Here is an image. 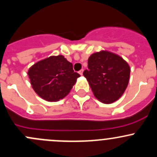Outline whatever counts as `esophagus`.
Instances as JSON below:
<instances>
[{
	"label": "esophagus",
	"instance_id": "obj_1",
	"mask_svg": "<svg viewBox=\"0 0 157 157\" xmlns=\"http://www.w3.org/2000/svg\"><path fill=\"white\" fill-rule=\"evenodd\" d=\"M83 70H80V71H79V74H80V75H83Z\"/></svg>",
	"mask_w": 157,
	"mask_h": 157
}]
</instances>
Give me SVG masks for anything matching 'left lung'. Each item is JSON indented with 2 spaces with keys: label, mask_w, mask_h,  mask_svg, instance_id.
Instances as JSON below:
<instances>
[{
  "label": "left lung",
  "mask_w": 157,
  "mask_h": 157,
  "mask_svg": "<svg viewBox=\"0 0 157 157\" xmlns=\"http://www.w3.org/2000/svg\"><path fill=\"white\" fill-rule=\"evenodd\" d=\"M130 72L129 65L121 57L109 51H100L90 55L88 70L83 71V76L95 97L102 103L111 104L125 91Z\"/></svg>",
  "instance_id": "left-lung-1"
}]
</instances>
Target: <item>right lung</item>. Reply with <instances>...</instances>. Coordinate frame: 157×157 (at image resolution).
I'll list each match as a JSON object with an SVG mask.
<instances>
[{
  "label": "right lung",
  "instance_id": "add662e5",
  "mask_svg": "<svg viewBox=\"0 0 157 157\" xmlns=\"http://www.w3.org/2000/svg\"><path fill=\"white\" fill-rule=\"evenodd\" d=\"M32 87L45 100L57 102L65 97L80 75L63 55L50 56L33 64L28 71Z\"/></svg>",
  "mask_w": 157,
  "mask_h": 157
}]
</instances>
